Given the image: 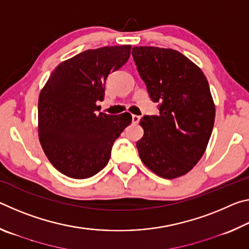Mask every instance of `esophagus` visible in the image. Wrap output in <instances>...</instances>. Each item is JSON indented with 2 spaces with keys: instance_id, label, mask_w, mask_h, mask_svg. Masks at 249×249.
<instances>
[{
  "instance_id": "obj_1",
  "label": "esophagus",
  "mask_w": 249,
  "mask_h": 249,
  "mask_svg": "<svg viewBox=\"0 0 249 249\" xmlns=\"http://www.w3.org/2000/svg\"><path fill=\"white\" fill-rule=\"evenodd\" d=\"M132 121H133L134 124H138V123H140V121H141V116L132 115Z\"/></svg>"
}]
</instances>
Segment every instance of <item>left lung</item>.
<instances>
[{"instance_id":"1","label":"left lung","mask_w":249,"mask_h":249,"mask_svg":"<svg viewBox=\"0 0 249 249\" xmlns=\"http://www.w3.org/2000/svg\"><path fill=\"white\" fill-rule=\"evenodd\" d=\"M138 73L158 115H145L144 136L136 142L146 167L159 177L187 174L203 156L213 130L215 107L204 73L174 49L133 48Z\"/></svg>"}]
</instances>
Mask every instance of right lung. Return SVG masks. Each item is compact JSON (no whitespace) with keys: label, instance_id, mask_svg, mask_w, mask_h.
Instances as JSON below:
<instances>
[{"label":"right lung","instance_id":"obj_1","mask_svg":"<svg viewBox=\"0 0 249 249\" xmlns=\"http://www.w3.org/2000/svg\"><path fill=\"white\" fill-rule=\"evenodd\" d=\"M130 45L89 49L58 65L38 99V135L58 171L87 179L107 165L114 142L132 115L96 113L108 74L130 56Z\"/></svg>","mask_w":249,"mask_h":249}]
</instances>
